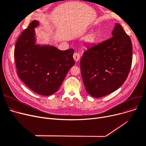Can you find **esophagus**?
<instances>
[{
  "label": "esophagus",
  "instance_id": "1",
  "mask_svg": "<svg viewBox=\"0 0 146 146\" xmlns=\"http://www.w3.org/2000/svg\"><path fill=\"white\" fill-rule=\"evenodd\" d=\"M73 58L76 62H78V61L80 59V54L78 52H74L73 54Z\"/></svg>",
  "mask_w": 146,
  "mask_h": 146
}]
</instances>
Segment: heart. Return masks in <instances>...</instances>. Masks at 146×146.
Masks as SVG:
<instances>
[{"instance_id":"1","label":"heart","mask_w":146,"mask_h":146,"mask_svg":"<svg viewBox=\"0 0 146 146\" xmlns=\"http://www.w3.org/2000/svg\"><path fill=\"white\" fill-rule=\"evenodd\" d=\"M93 40H94V38H93V37L90 36V37L88 38V42H92V41H93Z\"/></svg>"}]
</instances>
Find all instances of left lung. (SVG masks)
I'll return each instance as SVG.
<instances>
[{"instance_id": "1", "label": "left lung", "mask_w": 146, "mask_h": 146, "mask_svg": "<svg viewBox=\"0 0 146 146\" xmlns=\"http://www.w3.org/2000/svg\"><path fill=\"white\" fill-rule=\"evenodd\" d=\"M110 39L86 47L80 60L83 82L87 93L101 98L120 88L132 63L131 40L118 23Z\"/></svg>"}]
</instances>
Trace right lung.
Listing matches in <instances>:
<instances>
[{"mask_svg": "<svg viewBox=\"0 0 146 146\" xmlns=\"http://www.w3.org/2000/svg\"><path fill=\"white\" fill-rule=\"evenodd\" d=\"M34 20L22 31L15 44L14 56L20 79L34 92L51 95L58 90L75 62L72 48L61 51L50 45L36 44Z\"/></svg>", "mask_w": 146, "mask_h": 146, "instance_id": "add662e5", "label": "right lung"}]
</instances>
